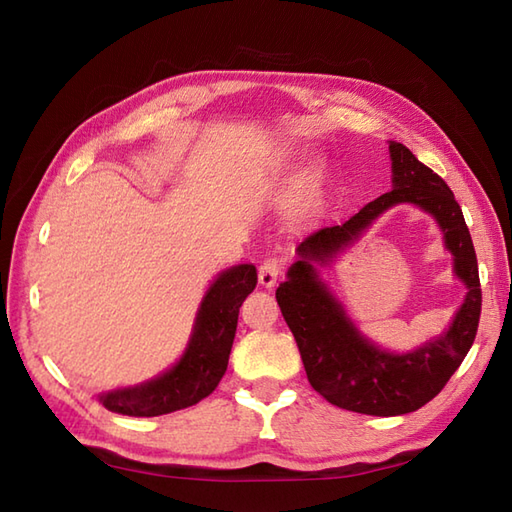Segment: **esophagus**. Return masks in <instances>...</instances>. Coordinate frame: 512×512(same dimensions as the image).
Masks as SVG:
<instances>
[{"label":"esophagus","instance_id":"obj_1","mask_svg":"<svg viewBox=\"0 0 512 512\" xmlns=\"http://www.w3.org/2000/svg\"><path fill=\"white\" fill-rule=\"evenodd\" d=\"M280 274H282V260H278V258H267L258 267L260 285L267 287V289L276 285V280L280 278Z\"/></svg>","mask_w":512,"mask_h":512}]
</instances>
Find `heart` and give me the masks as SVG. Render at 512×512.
Instances as JSON below:
<instances>
[{
	"mask_svg": "<svg viewBox=\"0 0 512 512\" xmlns=\"http://www.w3.org/2000/svg\"><path fill=\"white\" fill-rule=\"evenodd\" d=\"M300 190H302L304 199H315L317 197V190H320V175H317V170H309V173L304 175Z\"/></svg>",
	"mask_w": 512,
	"mask_h": 512,
	"instance_id": "obj_1",
	"label": "heart"
}]
</instances>
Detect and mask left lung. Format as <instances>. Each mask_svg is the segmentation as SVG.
I'll use <instances>...</instances> for the list:
<instances>
[{"mask_svg":"<svg viewBox=\"0 0 512 512\" xmlns=\"http://www.w3.org/2000/svg\"><path fill=\"white\" fill-rule=\"evenodd\" d=\"M392 190L363 206L342 225H326L298 245V260L276 289L282 317L300 348L315 392L342 410L370 416L416 412L445 388L473 346L482 311V289L469 227L451 188L399 142H390ZM396 202H414L431 213L446 234L454 270L468 285V298L448 333L405 356L381 351L349 322L343 307L316 276L344 246Z\"/></svg>","mask_w":512,"mask_h":512,"instance_id":"1","label":"left lung"}]
</instances>
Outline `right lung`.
Returning <instances> with one entry per match:
<instances>
[{
  "mask_svg": "<svg viewBox=\"0 0 512 512\" xmlns=\"http://www.w3.org/2000/svg\"><path fill=\"white\" fill-rule=\"evenodd\" d=\"M256 267L236 265L212 282L203 298L188 348L173 368L135 388L102 392L100 403L127 416H162L206 399L227 370L238 309L256 289Z\"/></svg>",
  "mask_w": 512,
  "mask_h": 512,
  "instance_id": "right-lung-1",
  "label": "right lung"
}]
</instances>
